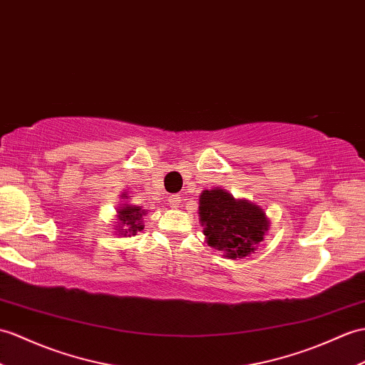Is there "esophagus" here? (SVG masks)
<instances>
[{"instance_id": "34e87169", "label": "esophagus", "mask_w": 365, "mask_h": 365, "mask_svg": "<svg viewBox=\"0 0 365 365\" xmlns=\"http://www.w3.org/2000/svg\"><path fill=\"white\" fill-rule=\"evenodd\" d=\"M168 202L171 203V207L177 208V207L182 205V197H180V196H169V197H168Z\"/></svg>"}]
</instances>
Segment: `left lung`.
Segmentation results:
<instances>
[{"label":"left lung","instance_id":"left-lung-1","mask_svg":"<svg viewBox=\"0 0 365 365\" xmlns=\"http://www.w3.org/2000/svg\"><path fill=\"white\" fill-rule=\"evenodd\" d=\"M199 219L207 244L230 259L255 252L269 230V219L261 207L235 199L222 188L202 191Z\"/></svg>","mask_w":365,"mask_h":365}]
</instances>
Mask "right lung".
I'll list each match as a JSON object with an SVG mask.
<instances>
[{
	"label": "right lung",
	"mask_w": 365,
	"mask_h": 365,
	"mask_svg": "<svg viewBox=\"0 0 365 365\" xmlns=\"http://www.w3.org/2000/svg\"><path fill=\"white\" fill-rule=\"evenodd\" d=\"M121 197L127 199V194H123ZM148 215L146 210L141 207L130 205V203H124L123 207L118 208V225L115 230L120 233V236H132L141 232L143 225V216Z\"/></svg>",
	"instance_id": "add662e5"
}]
</instances>
